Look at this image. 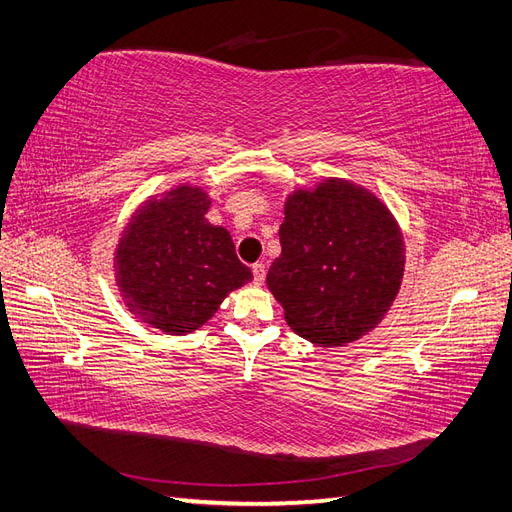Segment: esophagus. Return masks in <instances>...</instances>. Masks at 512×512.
<instances>
[{
    "label": "esophagus",
    "mask_w": 512,
    "mask_h": 512,
    "mask_svg": "<svg viewBox=\"0 0 512 512\" xmlns=\"http://www.w3.org/2000/svg\"><path fill=\"white\" fill-rule=\"evenodd\" d=\"M252 271H254V282H256V285H263L265 276H267V267L263 263H256V265H252Z\"/></svg>",
    "instance_id": "esophagus-1"
}]
</instances>
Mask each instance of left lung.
<instances>
[{"instance_id":"left-lung-1","label":"left lung","mask_w":512,"mask_h":512,"mask_svg":"<svg viewBox=\"0 0 512 512\" xmlns=\"http://www.w3.org/2000/svg\"><path fill=\"white\" fill-rule=\"evenodd\" d=\"M267 287L285 320L317 346L357 342L401 289L405 243L388 206L368 188L328 177L293 190Z\"/></svg>"}]
</instances>
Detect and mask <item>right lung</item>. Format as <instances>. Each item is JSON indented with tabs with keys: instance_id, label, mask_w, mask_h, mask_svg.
Returning a JSON list of instances; mask_svg holds the SVG:
<instances>
[{
	"instance_id": "obj_1",
	"label": "right lung",
	"mask_w": 512,
	"mask_h": 512,
	"mask_svg": "<svg viewBox=\"0 0 512 512\" xmlns=\"http://www.w3.org/2000/svg\"><path fill=\"white\" fill-rule=\"evenodd\" d=\"M208 192L181 184L135 210L113 254L116 285L135 320L168 335L197 331L252 280L230 232L206 219Z\"/></svg>"
}]
</instances>
